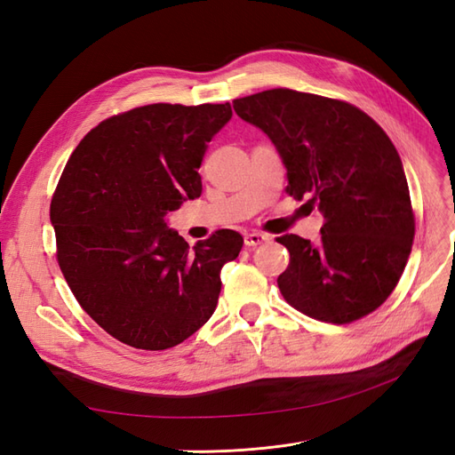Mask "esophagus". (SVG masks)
<instances>
[{
  "label": "esophagus",
  "instance_id": "1",
  "mask_svg": "<svg viewBox=\"0 0 455 455\" xmlns=\"http://www.w3.org/2000/svg\"><path fill=\"white\" fill-rule=\"evenodd\" d=\"M267 241H269V235H266V233H259V231L246 233V235H244V244L246 246H258V244L267 243Z\"/></svg>",
  "mask_w": 455,
  "mask_h": 455
}]
</instances>
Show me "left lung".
<instances>
[{
    "instance_id": "obj_1",
    "label": "left lung",
    "mask_w": 455,
    "mask_h": 455,
    "mask_svg": "<svg viewBox=\"0 0 455 455\" xmlns=\"http://www.w3.org/2000/svg\"><path fill=\"white\" fill-rule=\"evenodd\" d=\"M286 167V194L324 218L321 241L283 235L291 264L277 284L316 321L346 324L378 309L401 279L414 241L403 161L378 123L353 104L292 89L233 100Z\"/></svg>"
}]
</instances>
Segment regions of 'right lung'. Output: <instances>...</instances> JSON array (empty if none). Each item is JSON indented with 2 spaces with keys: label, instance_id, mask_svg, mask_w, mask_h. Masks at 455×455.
Listing matches in <instances>:
<instances>
[{
  "label": "right lung",
  "instance_id": "add662e5",
  "mask_svg": "<svg viewBox=\"0 0 455 455\" xmlns=\"http://www.w3.org/2000/svg\"><path fill=\"white\" fill-rule=\"evenodd\" d=\"M226 104H149L94 127L68 159L51 201L57 258L79 306L136 349L178 346L211 319L220 271L243 237L218 229L194 249L169 212L201 196L206 144Z\"/></svg>",
  "mask_w": 455,
  "mask_h": 455
}]
</instances>
